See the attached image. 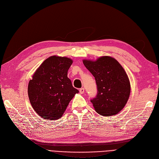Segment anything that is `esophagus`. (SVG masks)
<instances>
[{
	"label": "esophagus",
	"mask_w": 159,
	"mask_h": 159,
	"mask_svg": "<svg viewBox=\"0 0 159 159\" xmlns=\"http://www.w3.org/2000/svg\"><path fill=\"white\" fill-rule=\"evenodd\" d=\"M79 92L81 93V94H82V93H84V88H80V89H79Z\"/></svg>",
	"instance_id": "esophagus-1"
}]
</instances>
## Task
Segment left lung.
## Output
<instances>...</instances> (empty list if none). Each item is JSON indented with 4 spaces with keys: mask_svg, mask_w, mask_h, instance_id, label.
Masks as SVG:
<instances>
[{
    "mask_svg": "<svg viewBox=\"0 0 159 159\" xmlns=\"http://www.w3.org/2000/svg\"><path fill=\"white\" fill-rule=\"evenodd\" d=\"M83 63L96 80L97 95L91 100L95 111L107 116L117 114L126 104L131 91L122 66L109 56L101 57L95 61L83 60Z\"/></svg>",
    "mask_w": 159,
    "mask_h": 159,
    "instance_id": "8db88e82",
    "label": "left lung"
}]
</instances>
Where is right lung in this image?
Listing matches in <instances>:
<instances>
[{"mask_svg":"<svg viewBox=\"0 0 159 159\" xmlns=\"http://www.w3.org/2000/svg\"><path fill=\"white\" fill-rule=\"evenodd\" d=\"M72 63L73 61L68 57H49L30 80L28 93L30 103L43 119H60L71 100L79 93L68 77Z\"/></svg>","mask_w":159,"mask_h":159,"instance_id":"add662e5","label":"right lung"}]
</instances>
